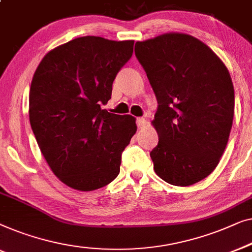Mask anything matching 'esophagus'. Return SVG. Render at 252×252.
I'll return each mask as SVG.
<instances>
[{
	"instance_id": "obj_1",
	"label": "esophagus",
	"mask_w": 252,
	"mask_h": 252,
	"mask_svg": "<svg viewBox=\"0 0 252 252\" xmlns=\"http://www.w3.org/2000/svg\"><path fill=\"white\" fill-rule=\"evenodd\" d=\"M145 125H146V120L144 118H138L137 119V126L138 127H144Z\"/></svg>"
}]
</instances>
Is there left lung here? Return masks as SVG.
Masks as SVG:
<instances>
[{"instance_id":"8db88e82","label":"left lung","mask_w":252,"mask_h":252,"mask_svg":"<svg viewBox=\"0 0 252 252\" xmlns=\"http://www.w3.org/2000/svg\"><path fill=\"white\" fill-rule=\"evenodd\" d=\"M134 52L158 104L152 121L158 134L151 152L155 172L171 185H193L214 171L227 145L234 116L227 67L183 33L136 42Z\"/></svg>"}]
</instances>
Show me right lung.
Wrapping results in <instances>:
<instances>
[{"label": "right lung", "mask_w": 252, "mask_h": 252, "mask_svg": "<svg viewBox=\"0 0 252 252\" xmlns=\"http://www.w3.org/2000/svg\"><path fill=\"white\" fill-rule=\"evenodd\" d=\"M133 41L77 37L49 51L30 90V122L52 172L65 185L89 192L113 182L137 131L131 115L101 108Z\"/></svg>", "instance_id": "obj_1"}]
</instances>
